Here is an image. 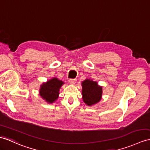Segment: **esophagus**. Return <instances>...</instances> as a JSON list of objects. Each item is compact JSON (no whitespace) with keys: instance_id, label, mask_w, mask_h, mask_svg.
I'll use <instances>...</instances> for the list:
<instances>
[{"instance_id":"obj_1","label":"esophagus","mask_w":150,"mask_h":150,"mask_svg":"<svg viewBox=\"0 0 150 150\" xmlns=\"http://www.w3.org/2000/svg\"><path fill=\"white\" fill-rule=\"evenodd\" d=\"M69 82L71 85H74V84L76 83V79H70L69 80Z\"/></svg>"}]
</instances>
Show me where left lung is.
Returning <instances> with one entry per match:
<instances>
[{"instance_id": "obj_1", "label": "left lung", "mask_w": 150, "mask_h": 150, "mask_svg": "<svg viewBox=\"0 0 150 150\" xmlns=\"http://www.w3.org/2000/svg\"><path fill=\"white\" fill-rule=\"evenodd\" d=\"M82 98L86 105H92L98 103L103 95V88L96 81L86 79L81 83Z\"/></svg>"}]
</instances>
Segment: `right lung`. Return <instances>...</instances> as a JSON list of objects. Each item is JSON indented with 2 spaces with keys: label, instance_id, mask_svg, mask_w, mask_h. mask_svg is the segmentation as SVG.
Wrapping results in <instances>:
<instances>
[{
  "label": "right lung",
  "instance_id": "obj_1",
  "mask_svg": "<svg viewBox=\"0 0 150 150\" xmlns=\"http://www.w3.org/2000/svg\"><path fill=\"white\" fill-rule=\"evenodd\" d=\"M64 83L57 78H53L42 83L39 90V94L47 103L52 104L58 98L59 90Z\"/></svg>",
  "mask_w": 150,
  "mask_h": 150
}]
</instances>
